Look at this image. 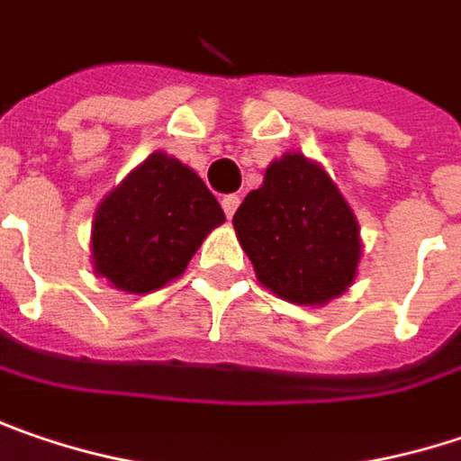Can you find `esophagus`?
I'll return each mask as SVG.
<instances>
[{"mask_svg":"<svg viewBox=\"0 0 461 461\" xmlns=\"http://www.w3.org/2000/svg\"><path fill=\"white\" fill-rule=\"evenodd\" d=\"M237 205H240V195H234V193H231V195H224V198H221V208H224V213H227V216H234V211H237Z\"/></svg>","mask_w":461,"mask_h":461,"instance_id":"obj_1","label":"esophagus"}]
</instances>
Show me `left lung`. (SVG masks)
<instances>
[{"label": "left lung", "instance_id": "obj_1", "mask_svg": "<svg viewBox=\"0 0 461 461\" xmlns=\"http://www.w3.org/2000/svg\"><path fill=\"white\" fill-rule=\"evenodd\" d=\"M234 231L260 285L294 305H326L355 285L363 240L329 172L286 150L237 208Z\"/></svg>", "mask_w": 461, "mask_h": 461}]
</instances>
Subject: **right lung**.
<instances>
[{
  "label": "right lung",
  "instance_id": "1",
  "mask_svg": "<svg viewBox=\"0 0 461 461\" xmlns=\"http://www.w3.org/2000/svg\"><path fill=\"white\" fill-rule=\"evenodd\" d=\"M224 221L198 172L156 150L95 208L94 274L127 294L156 292L185 274L205 234Z\"/></svg>",
  "mask_w": 461,
  "mask_h": 461
}]
</instances>
